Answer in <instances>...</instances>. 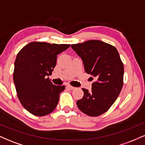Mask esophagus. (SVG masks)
I'll return each mask as SVG.
<instances>
[{
	"label": "esophagus",
	"mask_w": 145,
	"mask_h": 145,
	"mask_svg": "<svg viewBox=\"0 0 145 145\" xmlns=\"http://www.w3.org/2000/svg\"><path fill=\"white\" fill-rule=\"evenodd\" d=\"M67 87L69 88V89H71V90H74V89H76V88H75L74 86H71V85H67Z\"/></svg>",
	"instance_id": "34e87169"
}]
</instances>
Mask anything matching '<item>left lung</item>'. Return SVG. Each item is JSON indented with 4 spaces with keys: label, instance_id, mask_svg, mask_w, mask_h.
<instances>
[{
    "label": "left lung",
    "instance_id": "left-lung-1",
    "mask_svg": "<svg viewBox=\"0 0 145 145\" xmlns=\"http://www.w3.org/2000/svg\"><path fill=\"white\" fill-rule=\"evenodd\" d=\"M71 47L82 59L86 73L97 80L92 84L91 91L82 89L84 96L76 104L87 115H101L114 104L123 84L124 67L119 52L114 46L99 40Z\"/></svg>",
    "mask_w": 145,
    "mask_h": 145
}]
</instances>
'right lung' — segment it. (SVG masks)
I'll use <instances>...</instances> for the list:
<instances>
[{"label": "right lung", "instance_id": "right-lung-1", "mask_svg": "<svg viewBox=\"0 0 145 145\" xmlns=\"http://www.w3.org/2000/svg\"><path fill=\"white\" fill-rule=\"evenodd\" d=\"M69 44L33 41L18 52L14 63V82L23 107L33 115L43 116L55 109L59 95L65 86L54 85L50 80L56 64L57 54Z\"/></svg>", "mask_w": 145, "mask_h": 145}]
</instances>
